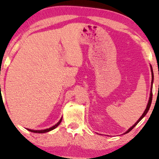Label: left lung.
I'll return each instance as SVG.
<instances>
[{"label":"left lung","mask_w":159,"mask_h":159,"mask_svg":"<svg viewBox=\"0 0 159 159\" xmlns=\"http://www.w3.org/2000/svg\"><path fill=\"white\" fill-rule=\"evenodd\" d=\"M150 66H151V75H152V80H151V92H150V97H149V101H148V103L147 104V106H146V108H145V110L144 111V112H143V114H142V116L140 117V119H138V121H136L135 123H134V125H132L131 127L129 128V129H127V132H125L124 134H127L128 132H129L131 130L133 129V128L135 127V126L138 125V124L140 122L141 119H142L143 117H144L145 115L147 114L148 111H149V108L151 107V102H152V98H153V92H152V90H153V68H152V66L151 65H150Z\"/></svg>","instance_id":"8db88e82"}]
</instances>
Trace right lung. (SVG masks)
I'll use <instances>...</instances> for the list:
<instances>
[{
    "label": "right lung",
    "mask_w": 159,
    "mask_h": 159,
    "mask_svg": "<svg viewBox=\"0 0 159 159\" xmlns=\"http://www.w3.org/2000/svg\"><path fill=\"white\" fill-rule=\"evenodd\" d=\"M61 121H62V117H61V118L60 120L58 121V123H56L55 125L52 126L51 127L48 128V129H41V130H34V129H27V130H29V131H30V132H34V133H45V132H50V131H51V130H53V129H55V128L57 127L58 126L60 125V123L61 122Z\"/></svg>",
    "instance_id": "obj_1"
}]
</instances>
